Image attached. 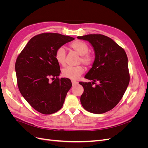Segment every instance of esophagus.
I'll list each match as a JSON object with an SVG mask.
<instances>
[{"mask_svg": "<svg viewBox=\"0 0 148 148\" xmlns=\"http://www.w3.org/2000/svg\"><path fill=\"white\" fill-rule=\"evenodd\" d=\"M71 83H72L73 86H75V85L78 84V82L77 81H75V80H71Z\"/></svg>", "mask_w": 148, "mask_h": 148, "instance_id": "obj_1", "label": "esophagus"}]
</instances>
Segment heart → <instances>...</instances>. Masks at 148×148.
<instances>
[{
  "instance_id": "1",
  "label": "heart",
  "mask_w": 148,
  "mask_h": 148,
  "mask_svg": "<svg viewBox=\"0 0 148 148\" xmlns=\"http://www.w3.org/2000/svg\"><path fill=\"white\" fill-rule=\"evenodd\" d=\"M70 47L73 49L78 54L81 56L79 62L86 66H91L95 62V57L91 53H89V47L88 44L84 41L77 40L71 43ZM56 59L60 65H64L65 64L66 51L64 47H59L56 52ZM84 68L82 65L76 66H68L62 70V75L65 78L71 79H77L84 72Z\"/></svg>"
}]
</instances>
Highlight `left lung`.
I'll return each mask as SVG.
<instances>
[{
  "instance_id": "8db88e82",
  "label": "left lung",
  "mask_w": 148,
  "mask_h": 148,
  "mask_svg": "<svg viewBox=\"0 0 148 148\" xmlns=\"http://www.w3.org/2000/svg\"><path fill=\"white\" fill-rule=\"evenodd\" d=\"M77 38L90 42L96 56L92 67L84 77L93 82H79L84 88L80 101L89 112L105 113L117 105L129 84L126 52L104 35L88 34Z\"/></svg>"
}]
</instances>
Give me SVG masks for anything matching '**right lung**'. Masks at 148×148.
<instances>
[{
    "mask_svg": "<svg viewBox=\"0 0 148 148\" xmlns=\"http://www.w3.org/2000/svg\"><path fill=\"white\" fill-rule=\"evenodd\" d=\"M74 39L59 33L39 34L29 40L17 57L18 87L29 104L40 113L51 114L63 106L72 84L69 78L58 77L60 70L55 54L59 47ZM50 79H55L51 82Z\"/></svg>",
    "mask_w": 148,
    "mask_h": 148,
    "instance_id": "add662e5",
    "label": "right lung"
}]
</instances>
